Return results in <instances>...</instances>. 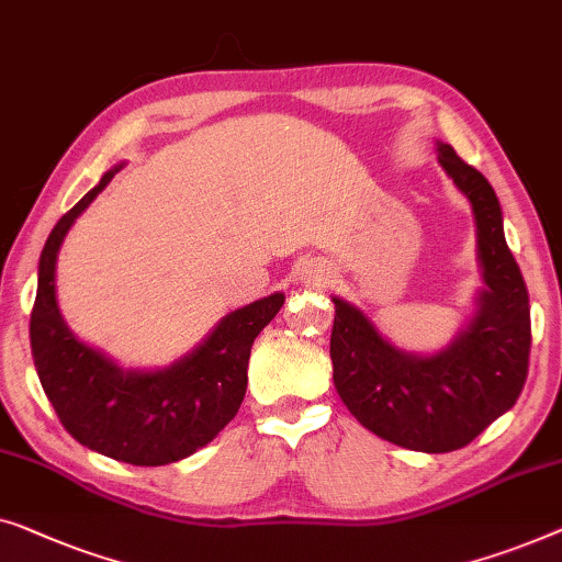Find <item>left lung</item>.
Returning <instances> with one entry per match:
<instances>
[{
    "label": "left lung",
    "mask_w": 562,
    "mask_h": 562,
    "mask_svg": "<svg viewBox=\"0 0 562 562\" xmlns=\"http://www.w3.org/2000/svg\"><path fill=\"white\" fill-rule=\"evenodd\" d=\"M438 162L476 216L486 290L471 326L436 357H413L386 344L367 315L334 297L330 361L338 397L363 428L394 446L448 453L484 432L515 405L529 369V295L504 239L494 188L450 145Z\"/></svg>",
    "instance_id": "1"
}]
</instances>
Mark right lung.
I'll use <instances>...</instances> for the list:
<instances>
[{
	"label": "right lung",
	"mask_w": 562,
	"mask_h": 562,
	"mask_svg": "<svg viewBox=\"0 0 562 562\" xmlns=\"http://www.w3.org/2000/svg\"><path fill=\"white\" fill-rule=\"evenodd\" d=\"M116 170H109L47 236L30 313V346L55 415L81 446L132 465H165L195 453L239 413L251 344L278 315L284 295L274 292L228 313L199 349L170 369L122 371L78 341L55 303V259L70 224Z\"/></svg>",
	"instance_id": "obj_1"
}]
</instances>
